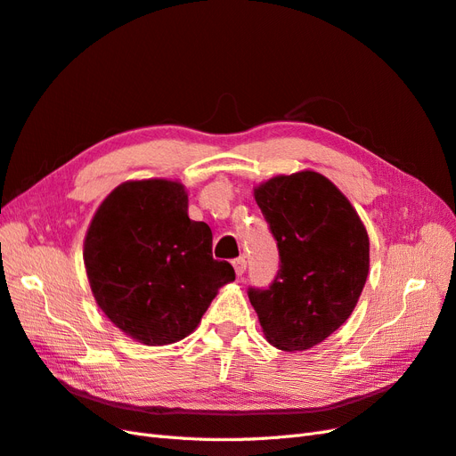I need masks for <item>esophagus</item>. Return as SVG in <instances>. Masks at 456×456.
Returning a JSON list of instances; mask_svg holds the SVG:
<instances>
[{
  "mask_svg": "<svg viewBox=\"0 0 456 456\" xmlns=\"http://www.w3.org/2000/svg\"><path fill=\"white\" fill-rule=\"evenodd\" d=\"M232 266H233V270H236V273H238V275H243V272H245V268H247V260H245V256L233 258V260H232Z\"/></svg>",
  "mask_w": 456,
  "mask_h": 456,
  "instance_id": "1",
  "label": "esophagus"
}]
</instances>
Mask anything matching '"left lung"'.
I'll list each match as a JSON object with an SVG mask.
<instances>
[{"label":"left lung","instance_id":"left-lung-1","mask_svg":"<svg viewBox=\"0 0 456 456\" xmlns=\"http://www.w3.org/2000/svg\"><path fill=\"white\" fill-rule=\"evenodd\" d=\"M255 200L278 241L280 270L247 295L270 344L308 350L357 305L369 273L367 230L342 191L314 171L270 178Z\"/></svg>","mask_w":456,"mask_h":456}]
</instances>
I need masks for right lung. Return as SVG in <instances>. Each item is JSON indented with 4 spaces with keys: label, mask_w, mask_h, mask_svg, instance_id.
I'll list each match as a JSON object with an SVG mask.
<instances>
[{
    "label": "right lung",
    "mask_w": 456,
    "mask_h": 456,
    "mask_svg": "<svg viewBox=\"0 0 456 456\" xmlns=\"http://www.w3.org/2000/svg\"><path fill=\"white\" fill-rule=\"evenodd\" d=\"M84 260L96 305L148 346L184 338L216 291L236 280L213 258V233L188 216L181 183L151 178L118 186L87 230Z\"/></svg>",
    "instance_id": "obj_1"
}]
</instances>
